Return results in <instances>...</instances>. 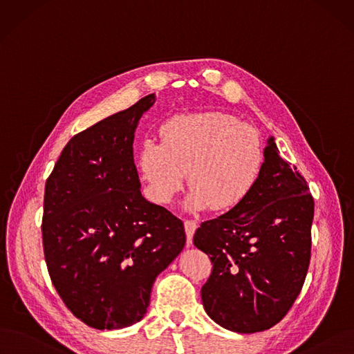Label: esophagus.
Instances as JSON below:
<instances>
[{
  "mask_svg": "<svg viewBox=\"0 0 354 354\" xmlns=\"http://www.w3.org/2000/svg\"><path fill=\"white\" fill-rule=\"evenodd\" d=\"M184 226H185V232H187V245L191 246L192 245V236H194L195 230H197L198 225H197V221H195V220H185Z\"/></svg>",
  "mask_w": 354,
  "mask_h": 354,
  "instance_id": "34e87169",
  "label": "esophagus"
}]
</instances>
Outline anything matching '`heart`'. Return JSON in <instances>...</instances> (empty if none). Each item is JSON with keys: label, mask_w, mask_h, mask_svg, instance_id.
Returning a JSON list of instances; mask_svg holds the SVG:
<instances>
[{"label": "heart", "mask_w": 354, "mask_h": 354, "mask_svg": "<svg viewBox=\"0 0 354 354\" xmlns=\"http://www.w3.org/2000/svg\"><path fill=\"white\" fill-rule=\"evenodd\" d=\"M159 136L160 142L144 140L137 156L138 174L153 201H172L185 172L192 210L227 212L254 191L264 149L255 131L238 118L216 111L179 113L162 124Z\"/></svg>", "instance_id": "heart-1"}]
</instances>
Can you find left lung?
I'll return each mask as SVG.
<instances>
[{"label":"left lung","instance_id":"8db88e82","mask_svg":"<svg viewBox=\"0 0 354 354\" xmlns=\"http://www.w3.org/2000/svg\"><path fill=\"white\" fill-rule=\"evenodd\" d=\"M313 198L305 178L270 137L254 191L207 220L194 245L212 259L203 305L226 330L252 334L280 322L299 296L310 259Z\"/></svg>","mask_w":354,"mask_h":354}]
</instances>
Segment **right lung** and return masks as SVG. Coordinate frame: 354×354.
<instances>
[{"mask_svg": "<svg viewBox=\"0 0 354 354\" xmlns=\"http://www.w3.org/2000/svg\"><path fill=\"white\" fill-rule=\"evenodd\" d=\"M154 95L74 136L46 180L42 239L52 284L96 330L142 319L156 277L184 250V223L141 195L134 133Z\"/></svg>", "mask_w": 354, "mask_h": 354, "instance_id": "1", "label": "right lung"}]
</instances>
